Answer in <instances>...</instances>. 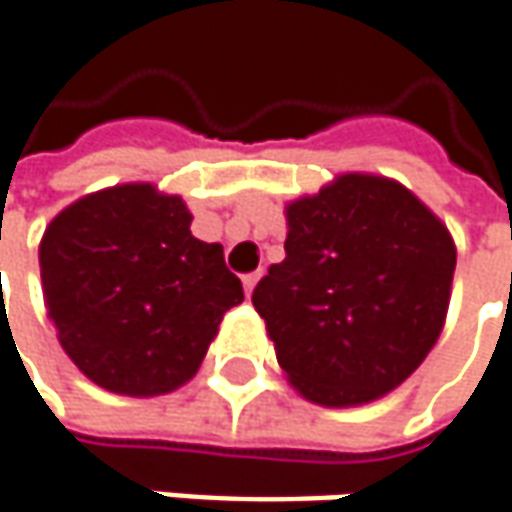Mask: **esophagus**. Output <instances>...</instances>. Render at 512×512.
<instances>
[{"label": "esophagus", "instance_id": "esophagus-1", "mask_svg": "<svg viewBox=\"0 0 512 512\" xmlns=\"http://www.w3.org/2000/svg\"><path fill=\"white\" fill-rule=\"evenodd\" d=\"M257 280H260V272H252V275H243V289H246V295H252V289L257 286Z\"/></svg>", "mask_w": 512, "mask_h": 512}]
</instances>
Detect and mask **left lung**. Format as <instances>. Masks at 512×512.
I'll list each match as a JSON object with an SVG mask.
<instances>
[{
    "instance_id": "8db88e82",
    "label": "left lung",
    "mask_w": 512,
    "mask_h": 512,
    "mask_svg": "<svg viewBox=\"0 0 512 512\" xmlns=\"http://www.w3.org/2000/svg\"><path fill=\"white\" fill-rule=\"evenodd\" d=\"M286 226V257L252 303L292 387L321 407H358L404 384L447 318V226L375 174H341L289 203Z\"/></svg>"
}]
</instances>
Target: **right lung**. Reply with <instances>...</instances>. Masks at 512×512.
I'll return each mask as SVG.
<instances>
[{
	"instance_id": "right-lung-1",
	"label": "right lung",
	"mask_w": 512,
	"mask_h": 512,
	"mask_svg": "<svg viewBox=\"0 0 512 512\" xmlns=\"http://www.w3.org/2000/svg\"><path fill=\"white\" fill-rule=\"evenodd\" d=\"M177 194L125 183L71 203L39 243L48 318L85 378L117 395H166L200 369L243 300L223 246L191 234Z\"/></svg>"
}]
</instances>
